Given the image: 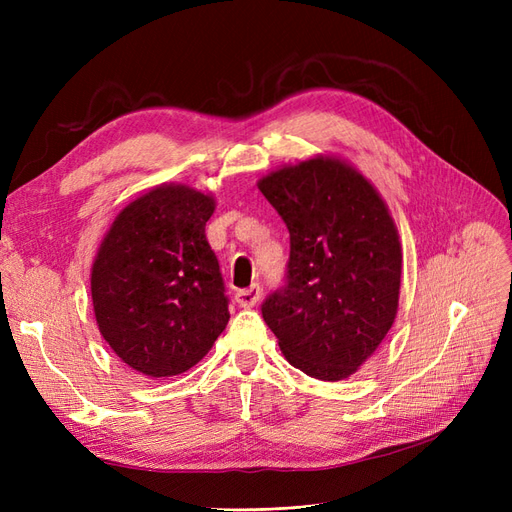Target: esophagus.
Here are the masks:
<instances>
[{
  "instance_id": "esophagus-1",
  "label": "esophagus",
  "mask_w": 512,
  "mask_h": 512,
  "mask_svg": "<svg viewBox=\"0 0 512 512\" xmlns=\"http://www.w3.org/2000/svg\"><path fill=\"white\" fill-rule=\"evenodd\" d=\"M262 297V290L258 284H252L250 288H243V290H237L235 299L241 307H254Z\"/></svg>"
}]
</instances>
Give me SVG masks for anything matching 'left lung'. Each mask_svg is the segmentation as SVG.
<instances>
[{
	"label": "left lung",
	"mask_w": 512,
	"mask_h": 512,
	"mask_svg": "<svg viewBox=\"0 0 512 512\" xmlns=\"http://www.w3.org/2000/svg\"><path fill=\"white\" fill-rule=\"evenodd\" d=\"M258 190L290 232L286 284L262 303L286 361L337 382L393 327L401 243L389 207L359 170L333 156L277 168Z\"/></svg>",
	"instance_id": "8db88e82"
}]
</instances>
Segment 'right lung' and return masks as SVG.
Masks as SVG:
<instances>
[{
	"mask_svg": "<svg viewBox=\"0 0 512 512\" xmlns=\"http://www.w3.org/2000/svg\"><path fill=\"white\" fill-rule=\"evenodd\" d=\"M211 194L162 183L123 207L91 267V301L106 344L149 378L177 376L228 324L220 262L205 235Z\"/></svg>",
	"mask_w": 512,
	"mask_h": 512,
	"instance_id": "1",
	"label": "right lung"
}]
</instances>
